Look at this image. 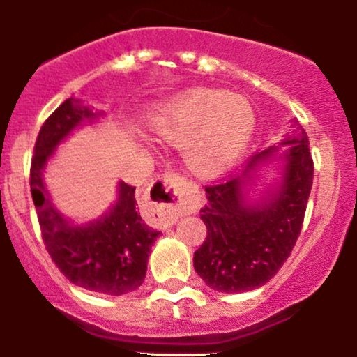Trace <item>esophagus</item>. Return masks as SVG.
Returning <instances> with one entry per match:
<instances>
[{
  "instance_id": "esophagus-1",
  "label": "esophagus",
  "mask_w": 357,
  "mask_h": 357,
  "mask_svg": "<svg viewBox=\"0 0 357 357\" xmlns=\"http://www.w3.org/2000/svg\"><path fill=\"white\" fill-rule=\"evenodd\" d=\"M179 188H181V178L178 174H165L155 181L153 188L154 198L162 202L159 220L165 227L174 225L179 216L186 215L190 211V208L186 206L181 195H179Z\"/></svg>"
}]
</instances>
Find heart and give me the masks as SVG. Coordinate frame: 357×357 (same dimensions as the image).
Listing matches in <instances>:
<instances>
[{"label": "heart", "mask_w": 357, "mask_h": 357, "mask_svg": "<svg viewBox=\"0 0 357 357\" xmlns=\"http://www.w3.org/2000/svg\"><path fill=\"white\" fill-rule=\"evenodd\" d=\"M154 134L183 147L186 166L195 174L223 173L247 149L255 112L241 96L225 90H192L165 102L149 116Z\"/></svg>", "instance_id": "1"}]
</instances>
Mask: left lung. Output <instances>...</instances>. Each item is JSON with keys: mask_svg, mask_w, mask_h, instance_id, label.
I'll return each instance as SVG.
<instances>
[{"mask_svg": "<svg viewBox=\"0 0 357 357\" xmlns=\"http://www.w3.org/2000/svg\"><path fill=\"white\" fill-rule=\"evenodd\" d=\"M280 142L253 155L241 174L206 186L202 220L206 240L195 252V270L216 292L258 289L278 272L301 235L314 179L304 127L292 119ZM278 166L279 179L260 195L248 190L257 171Z\"/></svg>", "mask_w": 357, "mask_h": 357, "instance_id": "obj_1", "label": "left lung"}]
</instances>
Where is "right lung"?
Returning <instances> with one entry per match:
<instances>
[{
    "label": "right lung",
    "instance_id": "add662e5",
    "mask_svg": "<svg viewBox=\"0 0 357 357\" xmlns=\"http://www.w3.org/2000/svg\"><path fill=\"white\" fill-rule=\"evenodd\" d=\"M104 116L84 100L67 99L40 129L31 161L30 186L42 236L52 260L73 285L104 296H124L146 278L151 247L161 231L137 213L136 188L117 183L114 203L97 218L77 223L52 203L43 174L56 147L73 130Z\"/></svg>",
    "mask_w": 357,
    "mask_h": 357
}]
</instances>
